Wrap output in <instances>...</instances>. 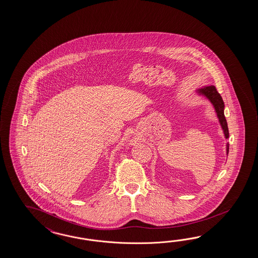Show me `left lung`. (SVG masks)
I'll return each instance as SVG.
<instances>
[{"label":"left lung","instance_id":"1","mask_svg":"<svg viewBox=\"0 0 258 258\" xmlns=\"http://www.w3.org/2000/svg\"><path fill=\"white\" fill-rule=\"evenodd\" d=\"M199 93L204 95L213 103L214 109H215V112L217 113L219 122H220L221 126L224 131L225 137H226V139L228 138L229 137L228 126H227L226 117H225V114H224L225 104H224V101H223L221 95L218 93L217 89L214 86H210V87H205V88L199 89ZM228 151H229V144L227 143L226 144V154H228Z\"/></svg>","mask_w":258,"mask_h":258}]
</instances>
